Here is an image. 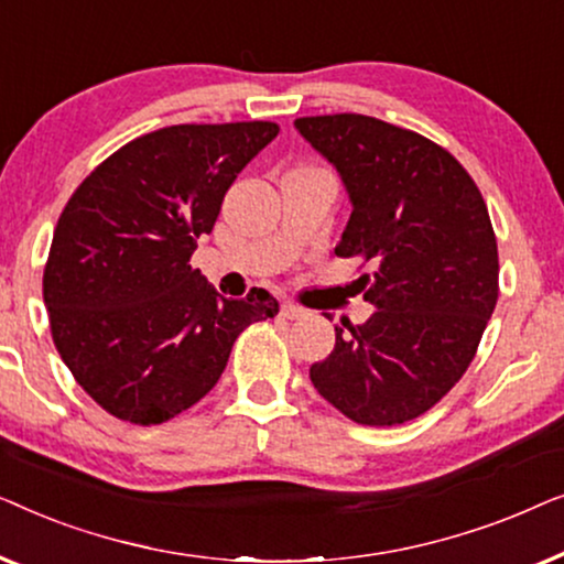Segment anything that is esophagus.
<instances>
[{
    "mask_svg": "<svg viewBox=\"0 0 564 564\" xmlns=\"http://www.w3.org/2000/svg\"><path fill=\"white\" fill-rule=\"evenodd\" d=\"M280 315H282V318H288V321H297V318H303L305 311L295 303H282Z\"/></svg>",
    "mask_w": 564,
    "mask_h": 564,
    "instance_id": "34e87169",
    "label": "esophagus"
}]
</instances>
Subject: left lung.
Returning a JSON list of instances; mask_svg holds the SVG:
<instances>
[{"label": "left lung", "mask_w": 564, "mask_h": 564, "mask_svg": "<svg viewBox=\"0 0 564 564\" xmlns=\"http://www.w3.org/2000/svg\"><path fill=\"white\" fill-rule=\"evenodd\" d=\"M351 203L336 257H361L375 313L336 326L311 367L346 419L398 426L434 408L473 361L498 300V243L485 199L457 159L413 130L367 115L297 118Z\"/></svg>", "instance_id": "obj_1"}]
</instances>
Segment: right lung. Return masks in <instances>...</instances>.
Instances as JSON below:
<instances>
[{
  "instance_id": "add662e5",
  "label": "right lung",
  "mask_w": 564,
  "mask_h": 564,
  "mask_svg": "<svg viewBox=\"0 0 564 564\" xmlns=\"http://www.w3.org/2000/svg\"><path fill=\"white\" fill-rule=\"evenodd\" d=\"M274 122L172 126L102 161L61 213L43 272L53 344L115 419L151 426L215 388L238 334L274 318L267 290L228 300L189 267Z\"/></svg>"
}]
</instances>
